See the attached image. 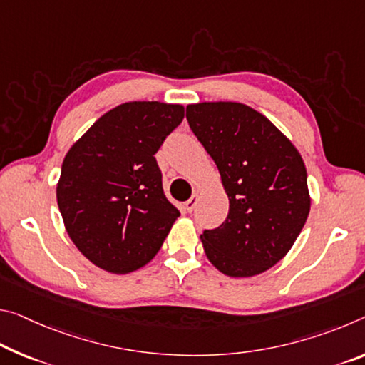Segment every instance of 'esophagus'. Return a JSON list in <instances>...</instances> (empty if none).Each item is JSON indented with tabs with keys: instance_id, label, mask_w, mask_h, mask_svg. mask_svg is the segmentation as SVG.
<instances>
[{
	"instance_id": "esophagus-1",
	"label": "esophagus",
	"mask_w": 365,
	"mask_h": 365,
	"mask_svg": "<svg viewBox=\"0 0 365 365\" xmlns=\"http://www.w3.org/2000/svg\"><path fill=\"white\" fill-rule=\"evenodd\" d=\"M196 203H198V195H193L188 201H185V205H183L185 206V211L192 212L195 207H196Z\"/></svg>"
}]
</instances>
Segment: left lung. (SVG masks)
I'll list each match as a JSON object with an SVG mask.
<instances>
[{
    "instance_id": "obj_1",
    "label": "left lung",
    "mask_w": 365,
    "mask_h": 365,
    "mask_svg": "<svg viewBox=\"0 0 365 365\" xmlns=\"http://www.w3.org/2000/svg\"><path fill=\"white\" fill-rule=\"evenodd\" d=\"M187 120L229 198L225 221L200 235L207 259L230 277L264 273L287 255L309 217L302 155L245 103H190Z\"/></svg>"
}]
</instances>
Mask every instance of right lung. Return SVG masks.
Segmentation results:
<instances>
[{
	"label": "right lung",
	"instance_id": "1",
	"mask_svg": "<svg viewBox=\"0 0 365 365\" xmlns=\"http://www.w3.org/2000/svg\"><path fill=\"white\" fill-rule=\"evenodd\" d=\"M180 103L126 102L69 148L56 185L66 232L99 268L126 274L148 264L180 211L165 198L154 154L182 123Z\"/></svg>",
	"mask_w": 365,
	"mask_h": 365
}]
</instances>
